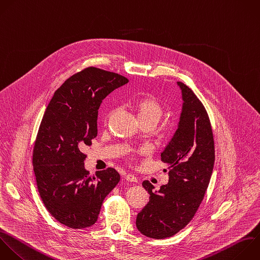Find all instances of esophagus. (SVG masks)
Segmentation results:
<instances>
[{"instance_id": "esophagus-1", "label": "esophagus", "mask_w": 260, "mask_h": 260, "mask_svg": "<svg viewBox=\"0 0 260 260\" xmlns=\"http://www.w3.org/2000/svg\"><path fill=\"white\" fill-rule=\"evenodd\" d=\"M125 179L128 181V182H133V183H137L138 182V179L132 175V174H127L125 175Z\"/></svg>"}]
</instances>
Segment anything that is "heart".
<instances>
[{
  "mask_svg": "<svg viewBox=\"0 0 260 260\" xmlns=\"http://www.w3.org/2000/svg\"><path fill=\"white\" fill-rule=\"evenodd\" d=\"M133 108L141 125H155L164 115L162 106L150 94L137 99L133 104ZM139 151L144 152L145 149H140Z\"/></svg>",
  "mask_w": 260,
  "mask_h": 260,
  "instance_id": "obj_1",
  "label": "heart"
}]
</instances>
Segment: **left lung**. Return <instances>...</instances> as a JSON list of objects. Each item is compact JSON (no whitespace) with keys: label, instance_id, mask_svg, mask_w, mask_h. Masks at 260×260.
Instances as JSON below:
<instances>
[{"label":"left lung","instance_id":"8db88e82","mask_svg":"<svg viewBox=\"0 0 260 260\" xmlns=\"http://www.w3.org/2000/svg\"><path fill=\"white\" fill-rule=\"evenodd\" d=\"M184 101L179 127L161 152L169 183L158 192L149 181L143 188L149 202L137 214L138 231L152 239H166L184 229L194 217L207 190L214 164V141L208 114L195 93L178 82Z\"/></svg>","mask_w":260,"mask_h":260}]
</instances>
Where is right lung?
Masks as SVG:
<instances>
[{
    "label": "right lung",
    "mask_w": 260,
    "mask_h": 260,
    "mask_svg": "<svg viewBox=\"0 0 260 260\" xmlns=\"http://www.w3.org/2000/svg\"><path fill=\"white\" fill-rule=\"evenodd\" d=\"M128 79L87 67L58 88L43 116L32 151L40 196L55 219L71 229L95 223L106 196L117 186L114 168L90 175L82 150L98 136V114L104 99Z\"/></svg>",
    "instance_id": "add662e5"
}]
</instances>
